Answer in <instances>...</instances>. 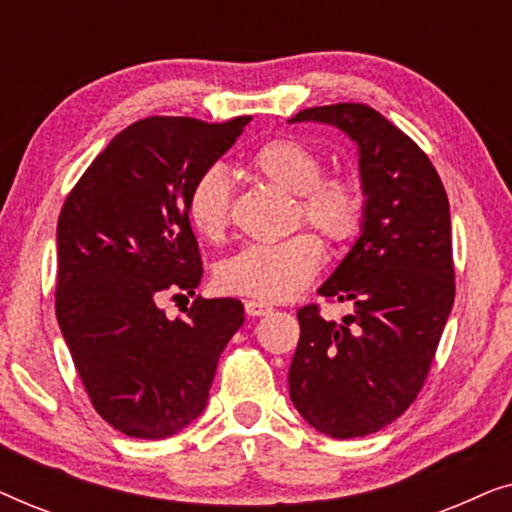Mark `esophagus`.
Instances as JSON below:
<instances>
[{
    "mask_svg": "<svg viewBox=\"0 0 512 512\" xmlns=\"http://www.w3.org/2000/svg\"><path fill=\"white\" fill-rule=\"evenodd\" d=\"M244 310H247L249 317H265V314L272 312V307L268 303H263V300H247V303H244Z\"/></svg>",
    "mask_w": 512,
    "mask_h": 512,
    "instance_id": "obj_1",
    "label": "esophagus"
}]
</instances>
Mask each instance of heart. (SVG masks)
<instances>
[{
	"label": "heart",
	"instance_id": "1",
	"mask_svg": "<svg viewBox=\"0 0 512 512\" xmlns=\"http://www.w3.org/2000/svg\"><path fill=\"white\" fill-rule=\"evenodd\" d=\"M263 179L296 193V221L317 228L331 244L359 235L366 195L347 174H324L321 153L303 139L275 137L249 158ZM186 216L207 240H221L230 223V179L221 165H209L188 188ZM324 263V244L312 233H296L275 244H249L221 261L216 282L223 291L256 300H289L303 291Z\"/></svg>",
	"mask_w": 512,
	"mask_h": 512
}]
</instances>
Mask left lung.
Returning a JSON list of instances; mask_svg holds the SVG:
<instances>
[{
    "label": "left lung",
    "mask_w": 512,
    "mask_h": 512,
    "mask_svg": "<svg viewBox=\"0 0 512 512\" xmlns=\"http://www.w3.org/2000/svg\"><path fill=\"white\" fill-rule=\"evenodd\" d=\"M328 123L359 146L366 214L359 240L319 296L352 303L342 321L298 310L289 394L314 429L359 438L401 417L424 387L454 303L450 202L412 139L366 104L298 111L289 123Z\"/></svg>",
    "instance_id": "left-lung-1"
}]
</instances>
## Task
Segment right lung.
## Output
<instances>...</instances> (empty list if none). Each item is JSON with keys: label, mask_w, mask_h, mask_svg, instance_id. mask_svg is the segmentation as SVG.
Wrapping results in <instances>:
<instances>
[{"label": "right lung", "mask_w": 512, "mask_h": 512, "mask_svg": "<svg viewBox=\"0 0 512 512\" xmlns=\"http://www.w3.org/2000/svg\"><path fill=\"white\" fill-rule=\"evenodd\" d=\"M249 116H151L111 139L58 219L55 314L90 403L130 438L160 440L207 408L216 363L244 324L235 298H195L167 319L160 298L195 296L202 261L186 195ZM186 298V296H184Z\"/></svg>", "instance_id": "1"}]
</instances>
